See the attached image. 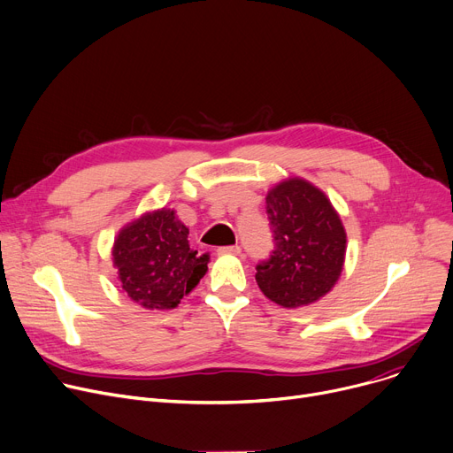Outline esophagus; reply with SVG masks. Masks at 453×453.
Returning <instances> with one entry per match:
<instances>
[{
  "instance_id": "esophagus-1",
  "label": "esophagus",
  "mask_w": 453,
  "mask_h": 453,
  "mask_svg": "<svg viewBox=\"0 0 453 453\" xmlns=\"http://www.w3.org/2000/svg\"><path fill=\"white\" fill-rule=\"evenodd\" d=\"M240 246H224V248H219L217 253L219 255H240Z\"/></svg>"
}]
</instances>
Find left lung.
<instances>
[{"label":"left lung","instance_id":"8db88e82","mask_svg":"<svg viewBox=\"0 0 453 453\" xmlns=\"http://www.w3.org/2000/svg\"><path fill=\"white\" fill-rule=\"evenodd\" d=\"M265 211L275 250L257 265L260 291L288 310L317 303L344 267L346 229L339 213L317 186L298 176L267 191Z\"/></svg>","mask_w":453,"mask_h":453}]
</instances>
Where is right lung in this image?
<instances>
[{
  "label": "right lung",
  "mask_w": 453,
  "mask_h": 453,
  "mask_svg": "<svg viewBox=\"0 0 453 453\" xmlns=\"http://www.w3.org/2000/svg\"><path fill=\"white\" fill-rule=\"evenodd\" d=\"M174 209L143 213L118 231L112 264L124 291L145 310H173L205 275L209 255L189 248Z\"/></svg>",
  "instance_id": "obj_1"
}]
</instances>
